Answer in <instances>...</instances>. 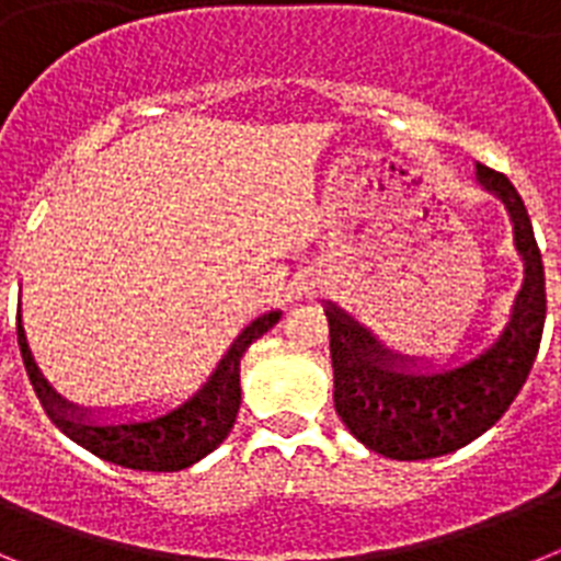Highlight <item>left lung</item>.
I'll list each match as a JSON object with an SVG mask.
<instances>
[{"instance_id":"obj_1","label":"left lung","mask_w":561,"mask_h":561,"mask_svg":"<svg viewBox=\"0 0 561 561\" xmlns=\"http://www.w3.org/2000/svg\"><path fill=\"white\" fill-rule=\"evenodd\" d=\"M478 180L505 202L517 230V250L525 257V284L512 323L492 348L447 374H399L368 331L336 309H325L336 415L354 438L385 458L424 460L466 447L500 421L537 359L548 309L542 252L508 176L478 165Z\"/></svg>"}]
</instances>
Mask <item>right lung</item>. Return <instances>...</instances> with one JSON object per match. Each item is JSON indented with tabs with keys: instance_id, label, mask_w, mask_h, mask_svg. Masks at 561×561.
Here are the masks:
<instances>
[{
	"instance_id": "1",
	"label": "right lung",
	"mask_w": 561,
	"mask_h": 561,
	"mask_svg": "<svg viewBox=\"0 0 561 561\" xmlns=\"http://www.w3.org/2000/svg\"><path fill=\"white\" fill-rule=\"evenodd\" d=\"M277 320H280V311H270V314H261L257 320H252L238 334V340L232 342V348L219 362V368L210 376V381L191 401H185L180 410H173V413L162 415L157 421L114 424V427H92V424H83L76 415L64 413V401L49 393L47 381L38 376L36 365L30 359L22 329H19V345H22L30 385L36 390L44 413L67 438L81 444L83 449H89L98 458L126 466V469L176 472V469H185V466L205 458L230 435L232 424H236L238 404H241V385H238L241 356Z\"/></svg>"
}]
</instances>
